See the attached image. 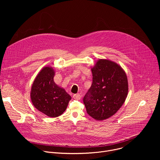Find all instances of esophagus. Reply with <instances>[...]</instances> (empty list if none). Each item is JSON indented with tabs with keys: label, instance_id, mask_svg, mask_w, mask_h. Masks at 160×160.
<instances>
[{
	"label": "esophagus",
	"instance_id": "obj_1",
	"mask_svg": "<svg viewBox=\"0 0 160 160\" xmlns=\"http://www.w3.org/2000/svg\"><path fill=\"white\" fill-rule=\"evenodd\" d=\"M73 97V98H74L75 99L79 100V99H80V98H81V95H80V94H74Z\"/></svg>",
	"mask_w": 160,
	"mask_h": 160
}]
</instances>
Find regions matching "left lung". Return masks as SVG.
Segmentation results:
<instances>
[{
  "instance_id": "1",
  "label": "left lung",
  "mask_w": 160,
  "mask_h": 160,
  "mask_svg": "<svg viewBox=\"0 0 160 160\" xmlns=\"http://www.w3.org/2000/svg\"><path fill=\"white\" fill-rule=\"evenodd\" d=\"M92 84L83 98L87 112L98 121L113 116L125 102L128 92V79L117 62L99 59L91 67Z\"/></svg>"
}]
</instances>
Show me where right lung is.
Listing matches in <instances>:
<instances>
[{"mask_svg":"<svg viewBox=\"0 0 160 160\" xmlns=\"http://www.w3.org/2000/svg\"><path fill=\"white\" fill-rule=\"evenodd\" d=\"M52 67H43L32 85L30 98L33 105L49 117H58L65 111L72 97L54 81Z\"/></svg>","mask_w":160,"mask_h":160,"instance_id":"1","label":"right lung"}]
</instances>
